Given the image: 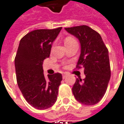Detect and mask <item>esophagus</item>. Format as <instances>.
<instances>
[{
  "label": "esophagus",
  "mask_w": 124,
  "mask_h": 124,
  "mask_svg": "<svg viewBox=\"0 0 124 124\" xmlns=\"http://www.w3.org/2000/svg\"><path fill=\"white\" fill-rule=\"evenodd\" d=\"M68 75V73H63V74H62V77H63V78H65Z\"/></svg>",
  "instance_id": "obj_1"
}]
</instances>
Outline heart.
Returning a JSON list of instances; mask_svg holds the SVG:
<instances>
[{"label": "heart", "mask_w": 124, "mask_h": 124, "mask_svg": "<svg viewBox=\"0 0 124 124\" xmlns=\"http://www.w3.org/2000/svg\"><path fill=\"white\" fill-rule=\"evenodd\" d=\"M72 41H76V39L72 37H68L65 38V44L66 43H70V42H72Z\"/></svg>", "instance_id": "heart-1"}]
</instances>
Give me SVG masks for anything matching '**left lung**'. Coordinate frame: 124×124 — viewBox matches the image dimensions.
<instances>
[{
  "mask_svg": "<svg viewBox=\"0 0 124 124\" xmlns=\"http://www.w3.org/2000/svg\"><path fill=\"white\" fill-rule=\"evenodd\" d=\"M76 37L81 45V53L76 69L83 68L85 78H76L72 92L77 101L85 105L99 102L107 91L110 78L108 50L102 37L86 25L65 28Z\"/></svg>",
  "mask_w": 124,
  "mask_h": 124,
  "instance_id": "8db88e82",
  "label": "left lung"
}]
</instances>
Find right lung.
<instances>
[{
    "label": "right lung",
    "mask_w": 124,
    "mask_h": 124,
    "mask_svg": "<svg viewBox=\"0 0 124 124\" xmlns=\"http://www.w3.org/2000/svg\"><path fill=\"white\" fill-rule=\"evenodd\" d=\"M62 27L37 29L21 39L15 57L17 85L26 102L43 110L55 103L62 80L60 73L46 77L42 64L50 54L52 43Z\"/></svg>",
    "instance_id": "add662e5"
}]
</instances>
